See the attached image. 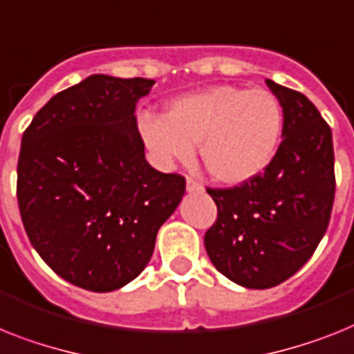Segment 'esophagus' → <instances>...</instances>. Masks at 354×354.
<instances>
[{
    "label": "esophagus",
    "mask_w": 354,
    "mask_h": 354,
    "mask_svg": "<svg viewBox=\"0 0 354 354\" xmlns=\"http://www.w3.org/2000/svg\"><path fill=\"white\" fill-rule=\"evenodd\" d=\"M187 191H189V192H201V191H203V185H201L198 180H194V178H187Z\"/></svg>",
    "instance_id": "obj_1"
}]
</instances>
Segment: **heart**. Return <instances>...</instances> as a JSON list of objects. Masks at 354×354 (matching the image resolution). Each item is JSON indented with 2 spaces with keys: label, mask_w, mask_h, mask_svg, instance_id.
Returning <instances> with one entry per match:
<instances>
[{
  "label": "heart",
  "mask_w": 354,
  "mask_h": 354,
  "mask_svg": "<svg viewBox=\"0 0 354 354\" xmlns=\"http://www.w3.org/2000/svg\"><path fill=\"white\" fill-rule=\"evenodd\" d=\"M142 140L162 165L189 162L200 144L216 182L239 185L266 171L283 136V108L268 90L214 86L180 97L165 118L142 115Z\"/></svg>",
  "instance_id": "b5f03b06"
}]
</instances>
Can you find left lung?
<instances>
[{"label":"left lung","mask_w":354,"mask_h":354,"mask_svg":"<svg viewBox=\"0 0 354 354\" xmlns=\"http://www.w3.org/2000/svg\"><path fill=\"white\" fill-rule=\"evenodd\" d=\"M283 108V142L266 171L230 189H207L218 219L205 234L212 264L254 290L302 268L328 230L335 200L331 127L306 95L266 79Z\"/></svg>","instance_id":"8db88e82"}]
</instances>
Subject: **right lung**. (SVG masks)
Listing matches in <instances>:
<instances>
[{"mask_svg":"<svg viewBox=\"0 0 354 354\" xmlns=\"http://www.w3.org/2000/svg\"><path fill=\"white\" fill-rule=\"evenodd\" d=\"M151 79L91 75L53 95L26 127L17 203L26 236L64 281L113 292L149 263L185 178L153 169L136 126Z\"/></svg>","mask_w":354,"mask_h":354,"instance_id":"right-lung-1","label":"right lung"}]
</instances>
